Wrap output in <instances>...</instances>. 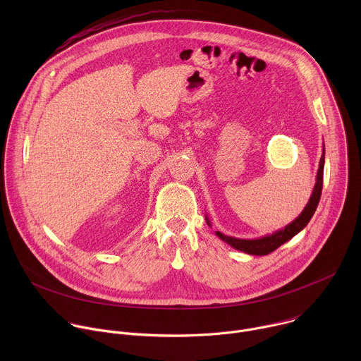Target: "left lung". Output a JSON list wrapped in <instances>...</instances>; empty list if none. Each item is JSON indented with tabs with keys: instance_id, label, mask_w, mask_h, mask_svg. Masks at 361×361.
<instances>
[{
	"instance_id": "obj_1",
	"label": "left lung",
	"mask_w": 361,
	"mask_h": 361,
	"mask_svg": "<svg viewBox=\"0 0 361 361\" xmlns=\"http://www.w3.org/2000/svg\"><path fill=\"white\" fill-rule=\"evenodd\" d=\"M323 173H324V148H323V154H322V159H320V164H319V171H317V180H316V185L313 190V194L308 200L307 205L304 207V210L301 212V214L291 221L288 226H286L283 230H279L276 233H273L271 235H266L262 238H255V240H244V238H235V237H230L226 235L220 231H216V234L226 241L227 244H230L231 247H234L235 250L244 251L247 254L251 255H266L273 252L276 248H279L281 244H284L286 241L291 240L297 233H300L307 224L308 221L312 220L320 197H322V190H323ZM207 220V224L210 226V220L205 217Z\"/></svg>"
}]
</instances>
